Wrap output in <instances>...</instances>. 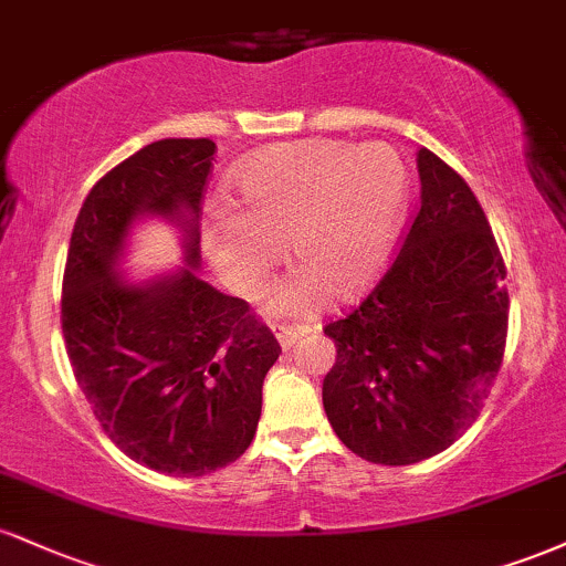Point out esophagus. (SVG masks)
Masks as SVG:
<instances>
[{
	"mask_svg": "<svg viewBox=\"0 0 566 566\" xmlns=\"http://www.w3.org/2000/svg\"><path fill=\"white\" fill-rule=\"evenodd\" d=\"M305 329L301 327H292V324H274V335L276 340L282 343V348H292L297 340H301V335Z\"/></svg>",
	"mask_w": 566,
	"mask_h": 566,
	"instance_id": "1",
	"label": "esophagus"
}]
</instances>
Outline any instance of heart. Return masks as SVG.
<instances>
[{"mask_svg":"<svg viewBox=\"0 0 566 566\" xmlns=\"http://www.w3.org/2000/svg\"><path fill=\"white\" fill-rule=\"evenodd\" d=\"M407 167L388 143L297 140L269 148L237 175L239 212H216L207 252L226 282L261 295L290 242L301 269L274 295L276 314H314L327 292L354 297L391 250Z\"/></svg>","mask_w":566,"mask_h":566,"instance_id":"heart-1","label":"heart"}]
</instances>
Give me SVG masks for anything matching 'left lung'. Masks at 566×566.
I'll list each match as a JSON object with an SVG mask.
<instances>
[{"label":"left lung","instance_id":"obj_1","mask_svg":"<svg viewBox=\"0 0 566 566\" xmlns=\"http://www.w3.org/2000/svg\"><path fill=\"white\" fill-rule=\"evenodd\" d=\"M420 201L386 274L343 319L322 401L369 463L412 465L482 412L509 337L505 263L471 186L420 148Z\"/></svg>","mask_w":566,"mask_h":566}]
</instances>
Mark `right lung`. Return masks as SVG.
<instances>
[{"label": "right lung", "instance_id": "1", "mask_svg": "<svg viewBox=\"0 0 566 566\" xmlns=\"http://www.w3.org/2000/svg\"><path fill=\"white\" fill-rule=\"evenodd\" d=\"M210 138H165L93 186L71 231L61 327L84 399L127 458L167 476H205L242 458L258 431L263 378L282 354L242 297L193 274ZM192 218L178 275L135 289L111 269L143 211Z\"/></svg>", "mask_w": 566, "mask_h": 566}]
</instances>
